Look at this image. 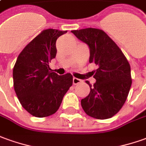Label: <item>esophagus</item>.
Returning a JSON list of instances; mask_svg holds the SVG:
<instances>
[{"instance_id": "34e87169", "label": "esophagus", "mask_w": 146, "mask_h": 146, "mask_svg": "<svg viewBox=\"0 0 146 146\" xmlns=\"http://www.w3.org/2000/svg\"><path fill=\"white\" fill-rule=\"evenodd\" d=\"M82 83V80L79 79H77V78H73V84L74 85H77L79 83Z\"/></svg>"}]
</instances>
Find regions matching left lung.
I'll list each match as a JSON object with an SVG mask.
<instances>
[{"instance_id": "1", "label": "left lung", "mask_w": 146, "mask_h": 146, "mask_svg": "<svg viewBox=\"0 0 146 146\" xmlns=\"http://www.w3.org/2000/svg\"><path fill=\"white\" fill-rule=\"evenodd\" d=\"M71 33L90 48V63L98 65L96 83L90 94L81 100L85 113L97 119H107L121 110L132 84L130 65L115 42L101 29L73 30Z\"/></svg>"}]
</instances>
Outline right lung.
<instances>
[{
    "label": "right lung",
    "mask_w": 146,
    "mask_h": 146,
    "mask_svg": "<svg viewBox=\"0 0 146 146\" xmlns=\"http://www.w3.org/2000/svg\"><path fill=\"white\" fill-rule=\"evenodd\" d=\"M66 33L52 29L42 31L22 50L14 65V90L22 106L33 116L56 113L72 86L70 73L59 75L49 67L56 56V40Z\"/></svg>",
    "instance_id": "add662e5"
}]
</instances>
